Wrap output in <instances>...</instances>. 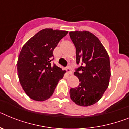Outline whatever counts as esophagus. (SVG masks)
I'll use <instances>...</instances> for the list:
<instances>
[{
	"mask_svg": "<svg viewBox=\"0 0 129 129\" xmlns=\"http://www.w3.org/2000/svg\"><path fill=\"white\" fill-rule=\"evenodd\" d=\"M66 70L67 73H68V74L69 75H72V71H71V68H70V67H68V68L66 69Z\"/></svg>",
	"mask_w": 129,
	"mask_h": 129,
	"instance_id": "obj_1",
	"label": "esophagus"
}]
</instances>
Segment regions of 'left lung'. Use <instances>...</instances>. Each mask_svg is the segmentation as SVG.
I'll return each mask as SVG.
<instances>
[{
	"label": "left lung",
	"instance_id": "1",
	"mask_svg": "<svg viewBox=\"0 0 129 129\" xmlns=\"http://www.w3.org/2000/svg\"><path fill=\"white\" fill-rule=\"evenodd\" d=\"M76 48V61L81 66L74 75L79 85L70 90V98L80 106L94 104L108 87L111 76L110 57L98 38L89 31L70 32Z\"/></svg>",
	"mask_w": 129,
	"mask_h": 129
}]
</instances>
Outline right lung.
Masks as SVG:
<instances>
[{"mask_svg": "<svg viewBox=\"0 0 129 129\" xmlns=\"http://www.w3.org/2000/svg\"><path fill=\"white\" fill-rule=\"evenodd\" d=\"M68 31L44 29L23 45L17 62L19 83L25 92L35 101L50 98L66 71L51 64L53 51Z\"/></svg>", "mask_w": 129, "mask_h": 129, "instance_id": "1", "label": "right lung"}]
</instances>
